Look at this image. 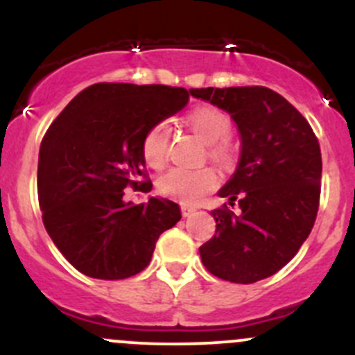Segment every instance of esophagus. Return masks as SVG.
<instances>
[{"mask_svg": "<svg viewBox=\"0 0 355 355\" xmlns=\"http://www.w3.org/2000/svg\"><path fill=\"white\" fill-rule=\"evenodd\" d=\"M194 211H196V208H192V206L182 205V215L184 216H191Z\"/></svg>", "mask_w": 355, "mask_h": 355, "instance_id": "1", "label": "esophagus"}]
</instances>
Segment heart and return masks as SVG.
I'll use <instances>...</instances> for the list:
<instances>
[{
    "label": "heart",
    "instance_id": "obj_1",
    "mask_svg": "<svg viewBox=\"0 0 355 355\" xmlns=\"http://www.w3.org/2000/svg\"><path fill=\"white\" fill-rule=\"evenodd\" d=\"M185 123L189 128L209 144V156L216 163H227L232 154L229 135L232 132V121L229 116L220 109L211 105L196 107L185 116ZM170 126L168 123H156L147 130L142 140V154L146 163L150 168L164 166L168 157V144H170ZM218 177L211 168H199V170H187V168H173L157 182V191L166 198L180 201L184 205H194L201 201L202 196L216 187Z\"/></svg>",
    "mask_w": 355,
    "mask_h": 355
}]
</instances>
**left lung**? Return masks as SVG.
Here are the masks:
<instances>
[{"label":"left lung","mask_w":355,"mask_h":355,"mask_svg":"<svg viewBox=\"0 0 355 355\" xmlns=\"http://www.w3.org/2000/svg\"><path fill=\"white\" fill-rule=\"evenodd\" d=\"M191 95L225 111L241 139L236 171L218 191L239 211L213 209L216 234L199 248L202 265L220 279L257 283L283 269L314 227L319 142L307 119L265 86L192 88Z\"/></svg>","instance_id":"8db88e82"}]
</instances>
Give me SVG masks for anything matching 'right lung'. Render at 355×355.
I'll use <instances>...</instances> for the list:
<instances>
[{"label":"right lung","mask_w":355,"mask_h":355,"mask_svg":"<svg viewBox=\"0 0 355 355\" xmlns=\"http://www.w3.org/2000/svg\"><path fill=\"white\" fill-rule=\"evenodd\" d=\"M189 92L164 85L97 83L76 95L40 147L37 196L48 236L76 269L126 279L149 265L157 239L182 218L177 202L125 201L128 185L150 191L142 140L187 105Z\"/></svg>","instance_id":"1"}]
</instances>
